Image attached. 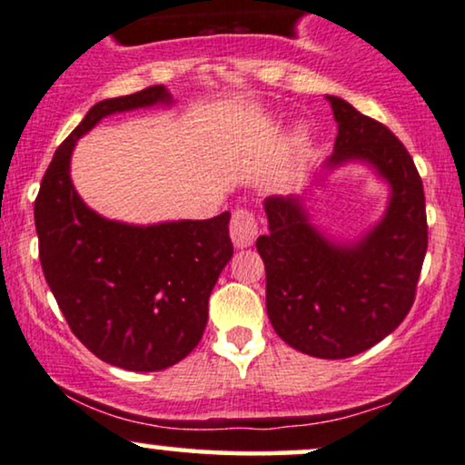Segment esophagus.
I'll use <instances>...</instances> for the list:
<instances>
[{"label":"esophagus","mask_w":465,"mask_h":465,"mask_svg":"<svg viewBox=\"0 0 465 465\" xmlns=\"http://www.w3.org/2000/svg\"><path fill=\"white\" fill-rule=\"evenodd\" d=\"M231 237L237 248H248V245L254 243V239L259 237V220H256L252 211H234L231 220Z\"/></svg>","instance_id":"1"}]
</instances>
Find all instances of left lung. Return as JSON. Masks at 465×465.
I'll return each mask as SVG.
<instances>
[{"label":"left lung","mask_w":465,"mask_h":465,"mask_svg":"<svg viewBox=\"0 0 465 465\" xmlns=\"http://www.w3.org/2000/svg\"><path fill=\"white\" fill-rule=\"evenodd\" d=\"M337 122L326 169L368 163L391 187L376 226L352 245L311 226L302 198H267L270 232L256 239L265 263V307L282 341L320 359H348L401 326L429 245L424 189L413 158L387 125L329 95Z\"/></svg>","instance_id":"1"}]
</instances>
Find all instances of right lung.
Returning <instances> with one entry per match:
<instances>
[{"instance_id":"right-lung-1","label":"right lung","mask_w":465,"mask_h":465,"mask_svg":"<svg viewBox=\"0 0 465 465\" xmlns=\"http://www.w3.org/2000/svg\"><path fill=\"white\" fill-rule=\"evenodd\" d=\"M172 104L163 84L102 100L54 152L35 202L38 259L71 332L102 361L156 372L198 346L209 296L232 256L231 213L130 226L104 220L75 193V141L113 113Z\"/></svg>"}]
</instances>
